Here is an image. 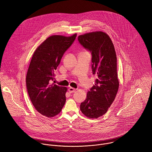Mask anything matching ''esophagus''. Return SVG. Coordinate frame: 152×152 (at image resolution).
Here are the masks:
<instances>
[{
    "instance_id": "obj_1",
    "label": "esophagus",
    "mask_w": 152,
    "mask_h": 152,
    "mask_svg": "<svg viewBox=\"0 0 152 152\" xmlns=\"http://www.w3.org/2000/svg\"><path fill=\"white\" fill-rule=\"evenodd\" d=\"M76 91V89H75V88H73L70 87V88H69V93L75 92Z\"/></svg>"
}]
</instances>
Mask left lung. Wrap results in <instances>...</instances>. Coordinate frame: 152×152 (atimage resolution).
I'll return each mask as SVG.
<instances>
[{
	"mask_svg": "<svg viewBox=\"0 0 152 152\" xmlns=\"http://www.w3.org/2000/svg\"><path fill=\"white\" fill-rule=\"evenodd\" d=\"M78 40L92 52V72L96 76L80 110L86 117L97 118L107 112L118 90L116 52L110 36L102 31L80 35Z\"/></svg>",
	"mask_w": 152,
	"mask_h": 152,
	"instance_id": "obj_1",
	"label": "left lung"
}]
</instances>
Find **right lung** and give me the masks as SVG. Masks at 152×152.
Segmentation results:
<instances>
[{
	"label": "right lung",
	"instance_id": "obj_1",
	"mask_svg": "<svg viewBox=\"0 0 152 152\" xmlns=\"http://www.w3.org/2000/svg\"><path fill=\"white\" fill-rule=\"evenodd\" d=\"M76 35H51L36 48L32 55L26 77L27 91L36 110L47 117L58 115L65 104L67 88L51 83V80L63 55Z\"/></svg>",
	"mask_w": 152,
	"mask_h": 152
}]
</instances>
